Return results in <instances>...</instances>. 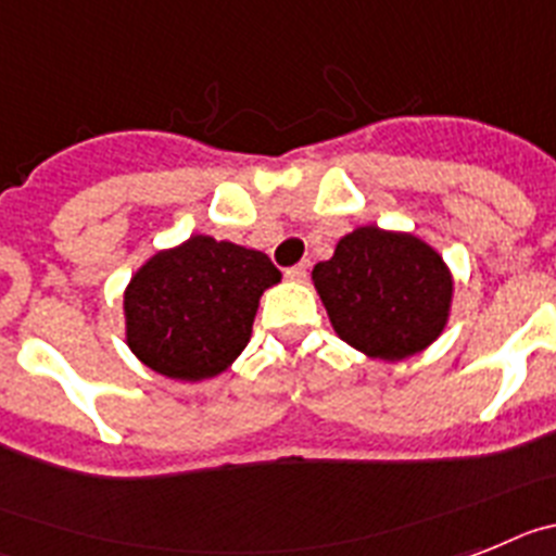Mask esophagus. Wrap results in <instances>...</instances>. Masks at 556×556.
I'll list each match as a JSON object with an SVG mask.
<instances>
[{
  "label": "esophagus",
  "instance_id": "1",
  "mask_svg": "<svg viewBox=\"0 0 556 556\" xmlns=\"http://www.w3.org/2000/svg\"><path fill=\"white\" fill-rule=\"evenodd\" d=\"M285 277L291 279V282H305L307 268L305 265H291V268H285Z\"/></svg>",
  "mask_w": 556,
  "mask_h": 556
}]
</instances>
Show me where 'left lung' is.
I'll return each instance as SVG.
<instances>
[{
    "label": "left lung",
    "mask_w": 556,
    "mask_h": 556,
    "mask_svg": "<svg viewBox=\"0 0 556 556\" xmlns=\"http://www.w3.org/2000/svg\"><path fill=\"white\" fill-rule=\"evenodd\" d=\"M332 327L371 358L400 361L442 332L453 279L437 251L414 235L361 226L313 268Z\"/></svg>",
    "instance_id": "1"
}]
</instances>
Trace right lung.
I'll return each instance as SVG.
<instances>
[{
  "label": "right lung",
  "instance_id": "right-lung-1",
  "mask_svg": "<svg viewBox=\"0 0 556 556\" xmlns=\"http://www.w3.org/2000/svg\"><path fill=\"white\" fill-rule=\"evenodd\" d=\"M279 277L263 251L206 235L159 251L125 291L128 346L164 378H215L249 344L260 296Z\"/></svg>",
  "mask_w": 556,
  "mask_h": 556
}]
</instances>
